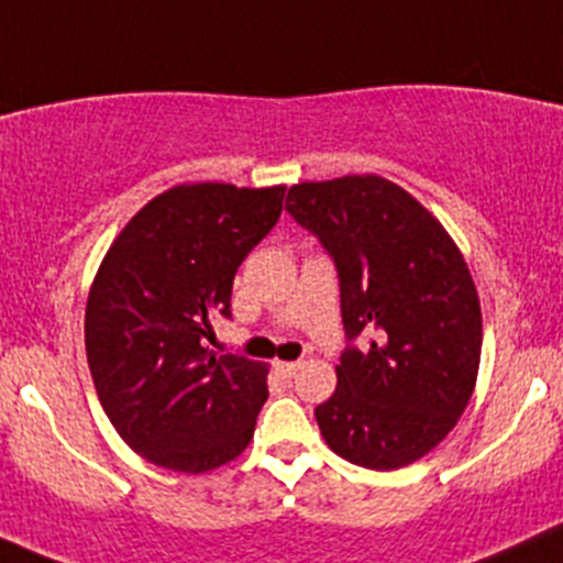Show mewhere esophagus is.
I'll use <instances>...</instances> for the list:
<instances>
[{
    "mask_svg": "<svg viewBox=\"0 0 563 563\" xmlns=\"http://www.w3.org/2000/svg\"><path fill=\"white\" fill-rule=\"evenodd\" d=\"M275 367H277V373H280V376L291 378V376H297V371L302 367V362H277Z\"/></svg>",
    "mask_w": 563,
    "mask_h": 563,
    "instance_id": "34e87169",
    "label": "esophagus"
}]
</instances>
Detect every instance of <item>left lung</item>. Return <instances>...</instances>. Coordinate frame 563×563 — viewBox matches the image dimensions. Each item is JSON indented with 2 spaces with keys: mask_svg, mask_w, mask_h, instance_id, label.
<instances>
[{
  "mask_svg": "<svg viewBox=\"0 0 563 563\" xmlns=\"http://www.w3.org/2000/svg\"><path fill=\"white\" fill-rule=\"evenodd\" d=\"M286 212L338 269L345 349L316 422L340 457L391 471L428 455L471 400L482 354L474 280L444 225L382 176L302 181Z\"/></svg>",
  "mask_w": 563,
  "mask_h": 563,
  "instance_id": "8db88e82",
  "label": "left lung"
}]
</instances>
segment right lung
<instances>
[{"label": "right lung", "mask_w": 563, "mask_h": 563, "mask_svg": "<svg viewBox=\"0 0 563 563\" xmlns=\"http://www.w3.org/2000/svg\"><path fill=\"white\" fill-rule=\"evenodd\" d=\"M286 187L201 181L152 198L106 253L87 302L95 389L124 444L203 474L250 444L266 365L214 356L209 318H231L234 275L275 229Z\"/></svg>", "instance_id": "add662e5"}]
</instances>
